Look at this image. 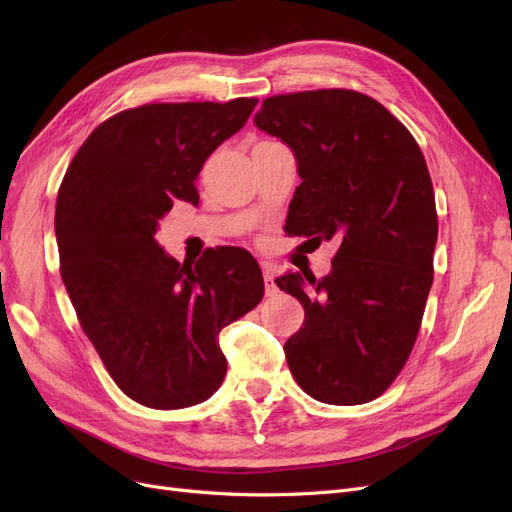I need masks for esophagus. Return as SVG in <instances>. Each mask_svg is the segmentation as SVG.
I'll return each instance as SVG.
<instances>
[{
  "label": "esophagus",
  "mask_w": 512,
  "mask_h": 512,
  "mask_svg": "<svg viewBox=\"0 0 512 512\" xmlns=\"http://www.w3.org/2000/svg\"><path fill=\"white\" fill-rule=\"evenodd\" d=\"M262 275H265V290H267V297H273V294L277 292L275 288V282H273V267L271 265H262Z\"/></svg>",
  "instance_id": "34e87169"
}]
</instances>
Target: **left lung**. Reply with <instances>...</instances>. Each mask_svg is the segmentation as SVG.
<instances>
[{
    "instance_id": "obj_1",
    "label": "left lung",
    "mask_w": 512,
    "mask_h": 512,
    "mask_svg": "<svg viewBox=\"0 0 512 512\" xmlns=\"http://www.w3.org/2000/svg\"><path fill=\"white\" fill-rule=\"evenodd\" d=\"M254 123L297 158L290 230L339 243L320 282L299 271L275 280L305 309L284 346L290 374L324 404H365L406 365L433 282L438 215L421 147L350 89L267 98Z\"/></svg>"
}]
</instances>
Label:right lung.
<instances>
[{
	"instance_id": "right-lung-1",
	"label": "right lung",
	"mask_w": 512,
	"mask_h": 512,
	"mask_svg": "<svg viewBox=\"0 0 512 512\" xmlns=\"http://www.w3.org/2000/svg\"><path fill=\"white\" fill-rule=\"evenodd\" d=\"M256 102L117 113L89 134L61 181V280L108 374L147 408H188L218 391L226 376L220 333L265 294L247 250L218 247L181 265L156 239L177 200L198 205L200 168Z\"/></svg>"
}]
</instances>
